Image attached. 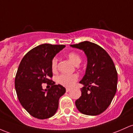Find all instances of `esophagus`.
Instances as JSON below:
<instances>
[{"label": "esophagus", "instance_id": "obj_1", "mask_svg": "<svg viewBox=\"0 0 133 133\" xmlns=\"http://www.w3.org/2000/svg\"><path fill=\"white\" fill-rule=\"evenodd\" d=\"M70 90H71V88H66V91H67V92L69 91Z\"/></svg>", "mask_w": 133, "mask_h": 133}]
</instances>
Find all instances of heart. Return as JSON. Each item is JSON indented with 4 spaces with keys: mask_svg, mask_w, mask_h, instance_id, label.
Segmentation results:
<instances>
[{
    "mask_svg": "<svg viewBox=\"0 0 133 133\" xmlns=\"http://www.w3.org/2000/svg\"><path fill=\"white\" fill-rule=\"evenodd\" d=\"M67 57L74 65H78L81 62V58L79 55L74 52H71L67 54ZM58 60L57 57H54L51 62V68L53 71H56L57 69ZM78 76L76 74H62L57 78V81L61 85L64 87H71L77 81Z\"/></svg>",
    "mask_w": 133,
    "mask_h": 133,
    "instance_id": "b5f03b06",
    "label": "heart"
}]
</instances>
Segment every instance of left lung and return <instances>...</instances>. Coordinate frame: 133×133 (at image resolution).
<instances>
[{
	"label": "left lung",
	"mask_w": 133,
	"mask_h": 133,
	"mask_svg": "<svg viewBox=\"0 0 133 133\" xmlns=\"http://www.w3.org/2000/svg\"><path fill=\"white\" fill-rule=\"evenodd\" d=\"M70 46L84 51L88 61L85 74L79 81L84 87L76 106L83 114H100L110 105L117 91V72L113 61L103 48L92 42Z\"/></svg>",
	"instance_id": "1"
}]
</instances>
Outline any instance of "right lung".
Listing matches in <instances>:
<instances>
[{
  "label": "right lung",
  "mask_w": 133,
  "mask_h": 133,
  "mask_svg": "<svg viewBox=\"0 0 133 133\" xmlns=\"http://www.w3.org/2000/svg\"><path fill=\"white\" fill-rule=\"evenodd\" d=\"M64 45H40L29 51L21 60L15 78V89L21 105L31 116L39 119L50 118L56 113L59 100L65 92L61 84L50 78L52 60L65 47ZM50 89L43 90L42 83Z\"/></svg>",
  "instance_id": "1"
}]
</instances>
